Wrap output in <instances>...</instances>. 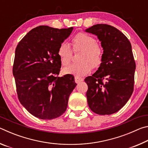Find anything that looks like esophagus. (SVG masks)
Instances as JSON below:
<instances>
[{"instance_id": "1", "label": "esophagus", "mask_w": 148, "mask_h": 148, "mask_svg": "<svg viewBox=\"0 0 148 148\" xmlns=\"http://www.w3.org/2000/svg\"><path fill=\"white\" fill-rule=\"evenodd\" d=\"M74 79H75V82H76V84H79V82L84 81V79L83 78H82V77H77V76H75Z\"/></svg>"}]
</instances>
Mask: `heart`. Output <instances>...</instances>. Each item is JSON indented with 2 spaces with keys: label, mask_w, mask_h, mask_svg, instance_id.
Wrapping results in <instances>:
<instances>
[{
  "label": "heart",
  "mask_w": 148,
  "mask_h": 148,
  "mask_svg": "<svg viewBox=\"0 0 148 148\" xmlns=\"http://www.w3.org/2000/svg\"><path fill=\"white\" fill-rule=\"evenodd\" d=\"M72 45L74 51H82L78 59L80 62L64 69V74L84 76L92 71V67L97 69L101 66L103 49L93 37L84 32H79L72 38ZM57 55L63 66L69 65L72 56L70 45L65 42L61 43L57 50Z\"/></svg>",
  "instance_id": "1"
}]
</instances>
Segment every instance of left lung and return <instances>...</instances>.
Segmentation results:
<instances>
[{"instance_id": "8db88e82", "label": "left lung", "mask_w": 148, "mask_h": 148, "mask_svg": "<svg viewBox=\"0 0 148 148\" xmlns=\"http://www.w3.org/2000/svg\"><path fill=\"white\" fill-rule=\"evenodd\" d=\"M86 32L96 35L103 49L101 65L85 79L88 86L87 103L95 114H114L125 106L133 92L136 64L131 42L108 25H95Z\"/></svg>"}]
</instances>
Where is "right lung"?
<instances>
[{
    "label": "right lung",
    "instance_id": "right-lung-1",
    "mask_svg": "<svg viewBox=\"0 0 148 148\" xmlns=\"http://www.w3.org/2000/svg\"><path fill=\"white\" fill-rule=\"evenodd\" d=\"M72 30L37 27L17 46L13 75L17 96L25 108L39 119H53L64 113L77 85L71 74L58 77L61 62L57 50Z\"/></svg>",
    "mask_w": 148,
    "mask_h": 148
}]
</instances>
